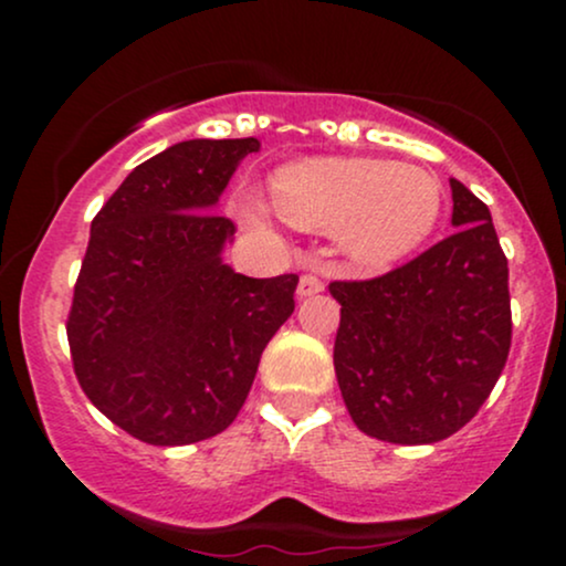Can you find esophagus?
<instances>
[{
    "label": "esophagus",
    "mask_w": 566,
    "mask_h": 566,
    "mask_svg": "<svg viewBox=\"0 0 566 566\" xmlns=\"http://www.w3.org/2000/svg\"><path fill=\"white\" fill-rule=\"evenodd\" d=\"M322 290H324V282L316 274H303L301 282H297V295L301 297H311Z\"/></svg>",
    "instance_id": "obj_1"
}]
</instances>
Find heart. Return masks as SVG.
Instances as JSON below:
<instances>
[{"label":"heart","mask_w":566,"mask_h":566,"mask_svg":"<svg viewBox=\"0 0 566 566\" xmlns=\"http://www.w3.org/2000/svg\"><path fill=\"white\" fill-rule=\"evenodd\" d=\"M274 210L305 231H335L348 261L388 269L431 237L444 210L439 175L386 159L319 157L292 161L271 184ZM252 229L269 223V205L252 188L237 193Z\"/></svg>","instance_id":"1"}]
</instances>
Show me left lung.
I'll return each instance as SVG.
<instances>
[{
  "label": "left lung",
  "instance_id": "obj_1",
  "mask_svg": "<svg viewBox=\"0 0 566 566\" xmlns=\"http://www.w3.org/2000/svg\"><path fill=\"white\" fill-rule=\"evenodd\" d=\"M450 188L452 237L378 279L329 284L343 401L359 431L391 444L460 431L509 359V261L490 207L460 180Z\"/></svg>",
  "mask_w": 566,
  "mask_h": 566
}]
</instances>
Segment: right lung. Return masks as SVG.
Returning a JSON list of instances; mask_svg holds the SVG:
<instances>
[{
    "label": "right lung",
    "mask_w": 566,
    "mask_h": 566,
    "mask_svg": "<svg viewBox=\"0 0 566 566\" xmlns=\"http://www.w3.org/2000/svg\"><path fill=\"white\" fill-rule=\"evenodd\" d=\"M258 138L175 143L122 180L90 226L69 346L87 399L129 437L180 447L226 431L263 348L295 311L297 276L223 263L220 193Z\"/></svg>",
    "instance_id": "right-lung-1"
}]
</instances>
